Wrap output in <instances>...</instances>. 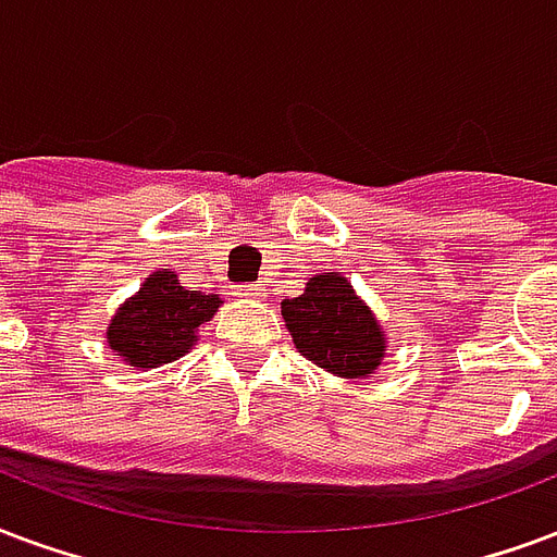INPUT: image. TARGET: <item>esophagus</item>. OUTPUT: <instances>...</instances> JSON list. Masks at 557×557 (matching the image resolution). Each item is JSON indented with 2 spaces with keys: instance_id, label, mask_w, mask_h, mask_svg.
Segmentation results:
<instances>
[{
  "instance_id": "34e87169",
  "label": "esophagus",
  "mask_w": 557,
  "mask_h": 557,
  "mask_svg": "<svg viewBox=\"0 0 557 557\" xmlns=\"http://www.w3.org/2000/svg\"><path fill=\"white\" fill-rule=\"evenodd\" d=\"M240 296H263L261 284H244L240 287Z\"/></svg>"
}]
</instances>
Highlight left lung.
<instances>
[{"label":"left lung","instance_id":"1","mask_svg":"<svg viewBox=\"0 0 557 557\" xmlns=\"http://www.w3.org/2000/svg\"><path fill=\"white\" fill-rule=\"evenodd\" d=\"M282 317L296 349L341 379H367L384 358L382 325L341 273H320L305 294L284 299Z\"/></svg>","mask_w":557,"mask_h":557}]
</instances>
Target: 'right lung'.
<instances>
[{
  "label": "right lung",
  "mask_w": 557,
  "mask_h": 557,
  "mask_svg": "<svg viewBox=\"0 0 557 557\" xmlns=\"http://www.w3.org/2000/svg\"><path fill=\"white\" fill-rule=\"evenodd\" d=\"M220 308V296L184 290L178 275L158 270L140 284L132 299L120 305L108 325V346L128 367H161L178 361L196 343L205 325Z\"/></svg>",
  "instance_id": "right-lung-1"
}]
</instances>
